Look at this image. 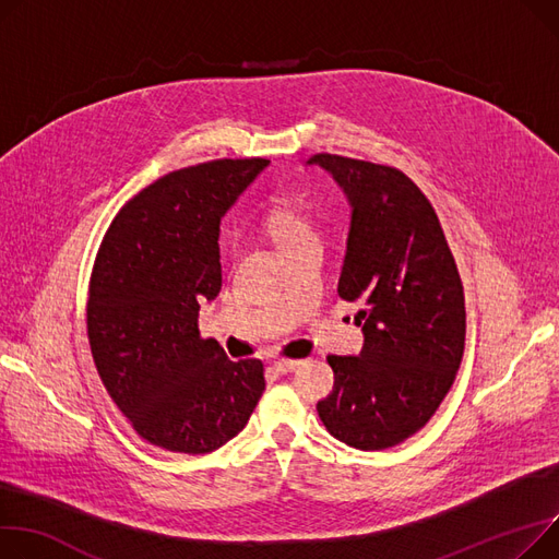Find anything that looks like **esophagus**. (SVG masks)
Instances as JSON below:
<instances>
[{
	"mask_svg": "<svg viewBox=\"0 0 559 559\" xmlns=\"http://www.w3.org/2000/svg\"><path fill=\"white\" fill-rule=\"evenodd\" d=\"M299 364H301V361H292V359H276V361H274V370H276V373L285 376V373H292V370L299 368Z\"/></svg>",
	"mask_w": 559,
	"mask_h": 559,
	"instance_id": "34e87169",
	"label": "esophagus"
}]
</instances>
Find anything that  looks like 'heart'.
Here are the masks:
<instances>
[{"label":"heart","instance_id":"b5f03b06","mask_svg":"<svg viewBox=\"0 0 559 559\" xmlns=\"http://www.w3.org/2000/svg\"><path fill=\"white\" fill-rule=\"evenodd\" d=\"M265 229L276 242L281 253L296 245L319 240L314 222L308 217V213L299 204H281L272 209V213L265 219Z\"/></svg>","mask_w":559,"mask_h":559}]
</instances>
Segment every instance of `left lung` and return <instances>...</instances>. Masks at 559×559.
Here are the masks:
<instances>
[{
    "label": "left lung",
    "instance_id": "1",
    "mask_svg": "<svg viewBox=\"0 0 559 559\" xmlns=\"http://www.w3.org/2000/svg\"><path fill=\"white\" fill-rule=\"evenodd\" d=\"M350 206L340 296L361 306L357 357L330 355L334 386L317 404L350 448L386 450L414 436L454 384L465 348V296L438 215L404 173L314 155Z\"/></svg>",
    "mask_w": 559,
    "mask_h": 559
}]
</instances>
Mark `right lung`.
I'll return each mask as SVG.
<instances>
[{"instance_id": "obj_1", "label": "right lung", "mask_w": 559, "mask_h": 559, "mask_svg": "<svg viewBox=\"0 0 559 559\" xmlns=\"http://www.w3.org/2000/svg\"><path fill=\"white\" fill-rule=\"evenodd\" d=\"M267 159L170 173L132 198L98 249L87 334L98 376L151 444L209 454L238 436L260 395V359L231 361L202 340L200 304L222 287L219 225Z\"/></svg>"}]
</instances>
